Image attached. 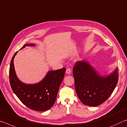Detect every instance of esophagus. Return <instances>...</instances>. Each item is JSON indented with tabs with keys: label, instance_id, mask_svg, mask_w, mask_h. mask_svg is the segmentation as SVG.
<instances>
[{
	"label": "esophagus",
	"instance_id": "obj_1",
	"mask_svg": "<svg viewBox=\"0 0 127 127\" xmlns=\"http://www.w3.org/2000/svg\"><path fill=\"white\" fill-rule=\"evenodd\" d=\"M71 73V69H70V68H67V69H66V73L69 74Z\"/></svg>",
	"mask_w": 127,
	"mask_h": 127
}]
</instances>
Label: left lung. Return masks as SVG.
I'll return each instance as SVG.
<instances>
[{
    "instance_id": "left-lung-1",
    "label": "left lung",
    "mask_w": 127,
    "mask_h": 127,
    "mask_svg": "<svg viewBox=\"0 0 127 127\" xmlns=\"http://www.w3.org/2000/svg\"><path fill=\"white\" fill-rule=\"evenodd\" d=\"M73 74L78 97L89 106H97L105 102L115 88L119 77L118 68L103 76L85 60L76 62Z\"/></svg>"
}]
</instances>
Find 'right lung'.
Returning <instances> with one entry per match:
<instances>
[{"label":"right lung","mask_w":127,"mask_h":127,"mask_svg":"<svg viewBox=\"0 0 127 127\" xmlns=\"http://www.w3.org/2000/svg\"><path fill=\"white\" fill-rule=\"evenodd\" d=\"M34 44H25L26 46H34ZM12 58L9 67V81L12 89L24 105L35 111H45L49 110L55 103L60 84L63 81L66 69L49 71L41 81L34 84H25L18 78L16 74L13 59Z\"/></svg>","instance_id":"right-lung-1"}]
</instances>
